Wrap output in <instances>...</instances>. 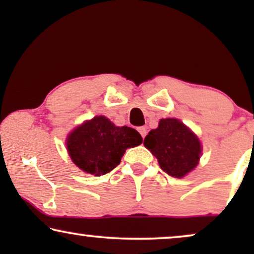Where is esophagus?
I'll use <instances>...</instances> for the list:
<instances>
[{"label":"esophagus","instance_id":"esophagus-1","mask_svg":"<svg viewBox=\"0 0 254 254\" xmlns=\"http://www.w3.org/2000/svg\"><path fill=\"white\" fill-rule=\"evenodd\" d=\"M138 133H140L141 136L144 138L145 135H147V128H145V127H140V128H138Z\"/></svg>","mask_w":254,"mask_h":254}]
</instances>
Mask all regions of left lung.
I'll list each match as a JSON object with an SVG mask.
<instances>
[{"label":"left lung","mask_w":254,"mask_h":254,"mask_svg":"<svg viewBox=\"0 0 254 254\" xmlns=\"http://www.w3.org/2000/svg\"><path fill=\"white\" fill-rule=\"evenodd\" d=\"M144 147L157 158L163 171L182 178L195 168L201 155L199 138L182 121L168 118L144 137Z\"/></svg>","instance_id":"obj_1"}]
</instances>
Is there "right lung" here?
<instances>
[{
	"label": "right lung",
	"mask_w": 254,
	"mask_h": 254,
	"mask_svg": "<svg viewBox=\"0 0 254 254\" xmlns=\"http://www.w3.org/2000/svg\"><path fill=\"white\" fill-rule=\"evenodd\" d=\"M141 143V135L134 128L117 127L107 118L99 116L70 133L67 149L79 169L98 177L117 168L127 148Z\"/></svg>",
	"instance_id": "obj_1"
}]
</instances>
